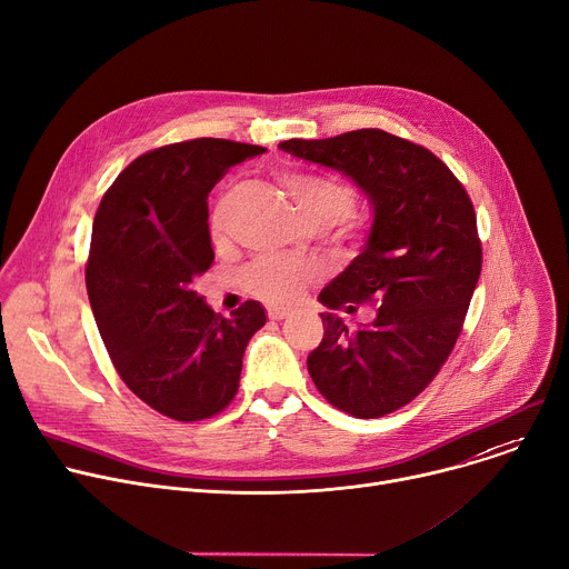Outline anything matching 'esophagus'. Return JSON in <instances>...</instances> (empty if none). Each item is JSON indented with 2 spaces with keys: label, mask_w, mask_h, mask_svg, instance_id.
Wrapping results in <instances>:
<instances>
[{
  "label": "esophagus",
  "mask_w": 569,
  "mask_h": 569,
  "mask_svg": "<svg viewBox=\"0 0 569 569\" xmlns=\"http://www.w3.org/2000/svg\"><path fill=\"white\" fill-rule=\"evenodd\" d=\"M288 308H268V318L270 320H283V318H288Z\"/></svg>",
  "instance_id": "obj_1"
}]
</instances>
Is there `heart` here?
<instances>
[{"instance_id":"1","label":"heart","mask_w":569,"mask_h":569,"mask_svg":"<svg viewBox=\"0 0 569 569\" xmlns=\"http://www.w3.org/2000/svg\"><path fill=\"white\" fill-rule=\"evenodd\" d=\"M283 186L292 194L299 213L306 222L318 227H333L345 222L356 206L353 190L333 177L325 174H283ZM216 233H222V213L213 220ZM311 266L292 258L263 256L253 261L244 272L247 288L274 303H288L297 299L303 283L311 277Z\"/></svg>"}]
</instances>
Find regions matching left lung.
<instances>
[{
    "label": "left lung",
    "mask_w": 569,
    "mask_h": 569,
    "mask_svg": "<svg viewBox=\"0 0 569 569\" xmlns=\"http://www.w3.org/2000/svg\"><path fill=\"white\" fill-rule=\"evenodd\" d=\"M279 149L349 177L372 209L368 240L320 292L325 338L308 375L336 408L381 418L416 399L445 366L481 274L472 201L433 153L381 129ZM377 300L376 320L349 330L332 311Z\"/></svg>",
    "instance_id": "left-lung-1"
}]
</instances>
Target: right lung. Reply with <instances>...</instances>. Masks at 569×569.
Here are the masks:
<instances>
[{"label": "right lung", "mask_w": 569, "mask_h": 569, "mask_svg": "<svg viewBox=\"0 0 569 569\" xmlns=\"http://www.w3.org/2000/svg\"><path fill=\"white\" fill-rule=\"evenodd\" d=\"M263 151L222 138L151 149L120 172L92 222L86 286L99 336L129 390L179 422L229 406L244 347L266 325L261 301L222 318L194 290L216 261L206 199Z\"/></svg>", "instance_id": "obj_1"}]
</instances>
